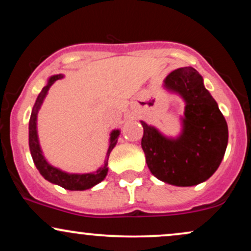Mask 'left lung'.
I'll list each match as a JSON object with an SVG mask.
<instances>
[{
	"instance_id": "obj_1",
	"label": "left lung",
	"mask_w": 251,
	"mask_h": 251,
	"mask_svg": "<svg viewBox=\"0 0 251 251\" xmlns=\"http://www.w3.org/2000/svg\"><path fill=\"white\" fill-rule=\"evenodd\" d=\"M164 87L179 94L185 101L183 131L171 139L140 122L146 164L151 174L165 183L197 185L209 179L223 159L227 145L226 122L195 68L171 72L164 80Z\"/></svg>"
}]
</instances>
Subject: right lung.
<instances>
[{
    "instance_id": "1",
    "label": "right lung",
    "mask_w": 251,
    "mask_h": 251,
    "mask_svg": "<svg viewBox=\"0 0 251 251\" xmlns=\"http://www.w3.org/2000/svg\"><path fill=\"white\" fill-rule=\"evenodd\" d=\"M62 74L59 75H53L50 77L47 85L42 88V91L40 92V94L37 96V99L35 103H34L33 111H31L30 119H29V149H30V154L33 158V162L35 164L36 169L39 170L40 174L42 175V177L45 179H47L50 183L56 184V185L62 186L63 189L71 190V191H82V190H87L93 188L94 185L99 184L100 181L103 180V178L107 175L108 168H107V162L108 157L111 151L113 150L114 146L118 142V137H119L120 132L119 129H114L112 131L111 138H109V146L107 150V159H106L105 165L103 168H100L97 170L94 174H67V172H63L61 170L54 168L50 164L47 163V160L43 157L41 148H40L39 144V138H37V131H36V118H37V112H39L40 107H41L43 100H45L46 96H47L48 91H50V86L53 85L56 80L62 79Z\"/></svg>"
}]
</instances>
